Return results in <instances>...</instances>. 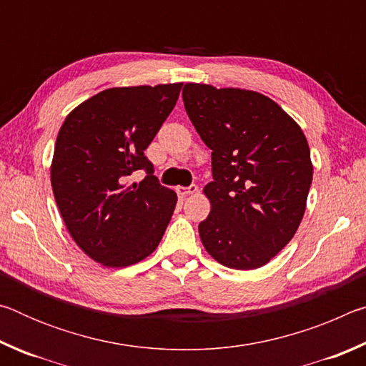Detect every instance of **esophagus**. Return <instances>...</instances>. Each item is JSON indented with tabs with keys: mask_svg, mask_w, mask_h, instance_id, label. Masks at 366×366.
<instances>
[{
	"mask_svg": "<svg viewBox=\"0 0 366 366\" xmlns=\"http://www.w3.org/2000/svg\"><path fill=\"white\" fill-rule=\"evenodd\" d=\"M176 192H177L179 195H182V197L190 195V194H195V192H198V185L197 184H190L189 187H177Z\"/></svg>",
	"mask_w": 366,
	"mask_h": 366,
	"instance_id": "obj_1",
	"label": "esophagus"
}]
</instances>
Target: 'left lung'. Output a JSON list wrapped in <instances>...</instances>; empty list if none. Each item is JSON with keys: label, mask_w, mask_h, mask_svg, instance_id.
I'll return each instance as SVG.
<instances>
[{"label": "left lung", "mask_w": 366, "mask_h": 366, "mask_svg": "<svg viewBox=\"0 0 366 366\" xmlns=\"http://www.w3.org/2000/svg\"><path fill=\"white\" fill-rule=\"evenodd\" d=\"M184 107L212 150V203L198 224L216 262L255 269L294 237L305 213L313 166L305 135L271 98L250 90L185 84Z\"/></svg>", "instance_id": "left-lung-1"}]
</instances>
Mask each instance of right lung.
I'll return each mask as SVG.
<instances>
[{"instance_id": "obj_1", "label": "right lung", "mask_w": 366, "mask_h": 366, "mask_svg": "<svg viewBox=\"0 0 366 366\" xmlns=\"http://www.w3.org/2000/svg\"><path fill=\"white\" fill-rule=\"evenodd\" d=\"M182 84L121 86L66 117L51 163L56 205L76 244L95 262L122 268L157 249L177 195L153 176L147 147L176 107ZM135 170L147 176L127 185Z\"/></svg>"}]
</instances>
